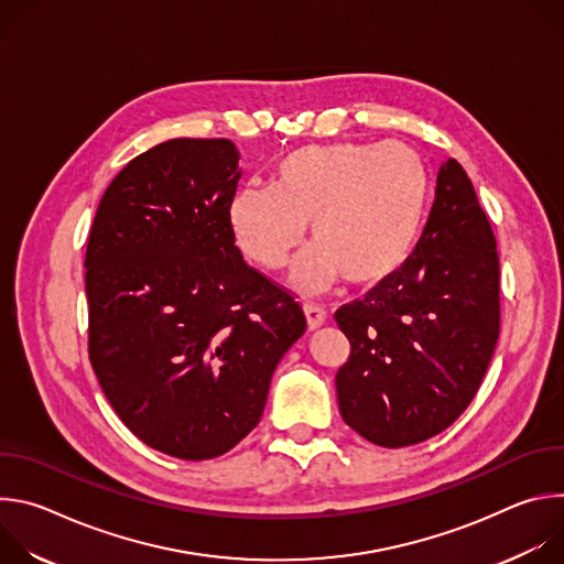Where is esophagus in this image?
Here are the masks:
<instances>
[{
	"mask_svg": "<svg viewBox=\"0 0 564 564\" xmlns=\"http://www.w3.org/2000/svg\"><path fill=\"white\" fill-rule=\"evenodd\" d=\"M303 314L307 318V328L310 330H316L326 324V310L318 307V305H312V303H305L303 305Z\"/></svg>",
	"mask_w": 564,
	"mask_h": 564,
	"instance_id": "1",
	"label": "esophagus"
}]
</instances>
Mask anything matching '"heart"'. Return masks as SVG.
Returning a JSON list of instances; mask_svg holds the SVG:
<instances>
[{
	"label": "heart",
	"instance_id": "b5f03b06",
	"mask_svg": "<svg viewBox=\"0 0 564 564\" xmlns=\"http://www.w3.org/2000/svg\"><path fill=\"white\" fill-rule=\"evenodd\" d=\"M426 205V170L406 142H328L285 153L272 187L238 189L227 220L240 252L265 270L288 261L310 223L316 246L296 259L292 283L316 294L339 276L372 285L397 274L420 243Z\"/></svg>",
	"mask_w": 564,
	"mask_h": 564
}]
</instances>
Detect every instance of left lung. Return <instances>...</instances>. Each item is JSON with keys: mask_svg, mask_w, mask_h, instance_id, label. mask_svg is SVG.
Segmentation results:
<instances>
[{"mask_svg": "<svg viewBox=\"0 0 564 564\" xmlns=\"http://www.w3.org/2000/svg\"><path fill=\"white\" fill-rule=\"evenodd\" d=\"M350 341L337 372L344 422L377 446L420 444L470 404L500 335L496 236L455 158L413 257L335 314Z\"/></svg>", "mask_w": 564, "mask_h": 564, "instance_id": "1", "label": "left lung"}]
</instances>
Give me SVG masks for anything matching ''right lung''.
<instances>
[{
  "label": "right lung",
  "instance_id": "obj_1",
  "mask_svg": "<svg viewBox=\"0 0 564 564\" xmlns=\"http://www.w3.org/2000/svg\"><path fill=\"white\" fill-rule=\"evenodd\" d=\"M243 170L227 138H176L107 187L87 248L89 359L147 446L212 459L261 420L301 305L243 261L227 205Z\"/></svg>",
  "mask_w": 564,
  "mask_h": 564
}]
</instances>
